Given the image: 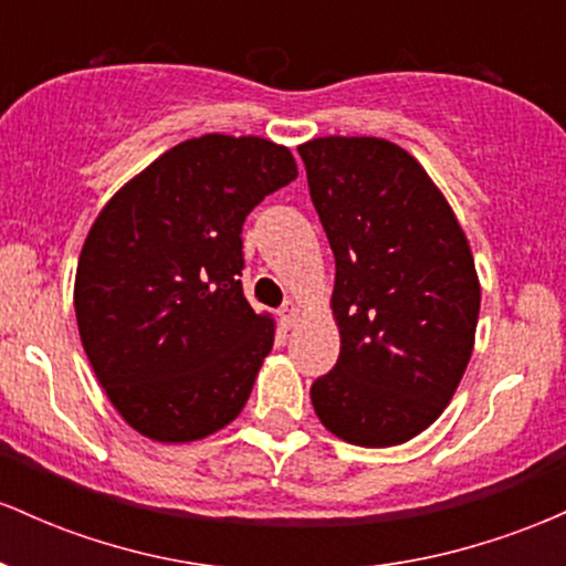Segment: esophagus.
Listing matches in <instances>:
<instances>
[{
    "instance_id": "1",
    "label": "esophagus",
    "mask_w": 566,
    "mask_h": 566,
    "mask_svg": "<svg viewBox=\"0 0 566 566\" xmlns=\"http://www.w3.org/2000/svg\"><path fill=\"white\" fill-rule=\"evenodd\" d=\"M279 319H282L284 329L292 327V322H295V308H292V303L282 305V311H279Z\"/></svg>"
}]
</instances>
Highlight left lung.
Returning <instances> with one entry per match:
<instances>
[{"label": "left lung", "instance_id": "obj_1", "mask_svg": "<svg viewBox=\"0 0 566 566\" xmlns=\"http://www.w3.org/2000/svg\"><path fill=\"white\" fill-rule=\"evenodd\" d=\"M297 151L335 255L340 329L311 405L348 444H401L444 412L469 367L482 305L469 239L396 143L329 135Z\"/></svg>", "mask_w": 566, "mask_h": 566}]
</instances>
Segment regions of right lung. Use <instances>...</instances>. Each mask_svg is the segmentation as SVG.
<instances>
[{
  "label": "right lung",
  "mask_w": 566,
  "mask_h": 566,
  "mask_svg": "<svg viewBox=\"0 0 566 566\" xmlns=\"http://www.w3.org/2000/svg\"><path fill=\"white\" fill-rule=\"evenodd\" d=\"M297 178L290 148L178 143L108 199L84 239L74 308L95 378L135 431L197 441L242 412L274 322L242 292V226Z\"/></svg>",
  "instance_id": "obj_1"
}]
</instances>
